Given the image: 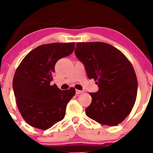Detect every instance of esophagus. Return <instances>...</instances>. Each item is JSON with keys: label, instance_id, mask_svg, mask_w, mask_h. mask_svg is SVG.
I'll list each match as a JSON object with an SVG mask.
<instances>
[{"label": "esophagus", "instance_id": "esophagus-1", "mask_svg": "<svg viewBox=\"0 0 153 153\" xmlns=\"http://www.w3.org/2000/svg\"><path fill=\"white\" fill-rule=\"evenodd\" d=\"M83 91H79V90H76V94L77 95H79V94H81L83 93Z\"/></svg>", "mask_w": 153, "mask_h": 153}]
</instances>
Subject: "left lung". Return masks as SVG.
Returning a JSON list of instances; mask_svg holds the SVG:
<instances>
[{"label":"left lung","mask_w":153,"mask_h":153,"mask_svg":"<svg viewBox=\"0 0 153 153\" xmlns=\"http://www.w3.org/2000/svg\"><path fill=\"white\" fill-rule=\"evenodd\" d=\"M90 79L99 90L90 93L92 102L85 114L100 124L116 126L130 114L137 95L138 83L132 65L120 51L99 42H78L74 51Z\"/></svg>","instance_id":"left-lung-1"}]
</instances>
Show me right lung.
<instances>
[{
    "mask_svg": "<svg viewBox=\"0 0 153 153\" xmlns=\"http://www.w3.org/2000/svg\"><path fill=\"white\" fill-rule=\"evenodd\" d=\"M75 43L39 46L26 56L14 74L12 88L19 112L26 123L45 130L64 118L75 89L51 85L56 62L74 51Z\"/></svg>",
    "mask_w": 153,
    "mask_h": 153,
    "instance_id": "obj_1",
    "label": "right lung"
}]
</instances>
